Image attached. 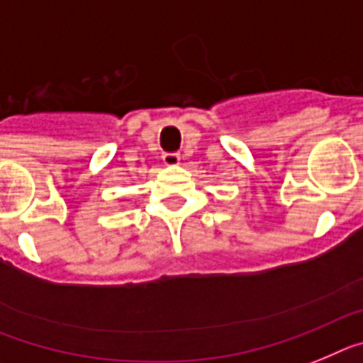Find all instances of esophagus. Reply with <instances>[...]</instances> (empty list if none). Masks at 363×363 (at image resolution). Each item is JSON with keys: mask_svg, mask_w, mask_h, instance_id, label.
<instances>
[{"mask_svg": "<svg viewBox=\"0 0 363 363\" xmlns=\"http://www.w3.org/2000/svg\"><path fill=\"white\" fill-rule=\"evenodd\" d=\"M162 160L166 166H179L181 155H179L177 151H168V153H162Z\"/></svg>", "mask_w": 363, "mask_h": 363, "instance_id": "obj_1", "label": "esophagus"}]
</instances>
